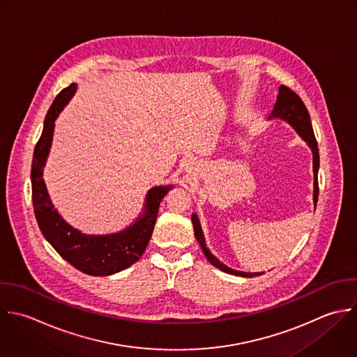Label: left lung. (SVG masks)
Instances as JSON below:
<instances>
[{
    "label": "left lung",
    "instance_id": "left-lung-1",
    "mask_svg": "<svg viewBox=\"0 0 357 357\" xmlns=\"http://www.w3.org/2000/svg\"><path fill=\"white\" fill-rule=\"evenodd\" d=\"M273 118H280L287 121L288 123H291L295 130L302 136V139L309 144V147L313 151V172H314V195H313V200H314V206H317V200H319V179H317V174H319V167H320V155H319V146H317V140L313 132V126H312V121H310V115L309 111L305 105V102L302 101V98L289 87L281 84L280 86V94L277 97V102L274 105V109L271 112V115L268 116V119ZM192 222H193V229H195V236L197 239V242L200 243L204 256L207 257V260L217 268H220L224 273L232 274V275H239V277H259L263 273H242V271H236L232 270L229 267H227L225 264H222L217 257H214L210 250L206 246V241L203 236V231L200 227V221L197 218L196 214L192 215Z\"/></svg>",
    "mask_w": 357,
    "mask_h": 357
}]
</instances>
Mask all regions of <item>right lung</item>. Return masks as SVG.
Returning <instances> with one entry per match:
<instances>
[{"mask_svg": "<svg viewBox=\"0 0 357 357\" xmlns=\"http://www.w3.org/2000/svg\"><path fill=\"white\" fill-rule=\"evenodd\" d=\"M75 90V83L61 90L45 115L43 133L34 147L31 162L33 208L41 234L62 259L84 274L104 277L130 267L142 257L151 238L160 203L172 185L150 189L143 214L133 225L118 234L84 235L66 224L50 200L43 179V168L52 142L54 122Z\"/></svg>", "mask_w": 357, "mask_h": 357, "instance_id": "add662e5", "label": "right lung"}]
</instances>
